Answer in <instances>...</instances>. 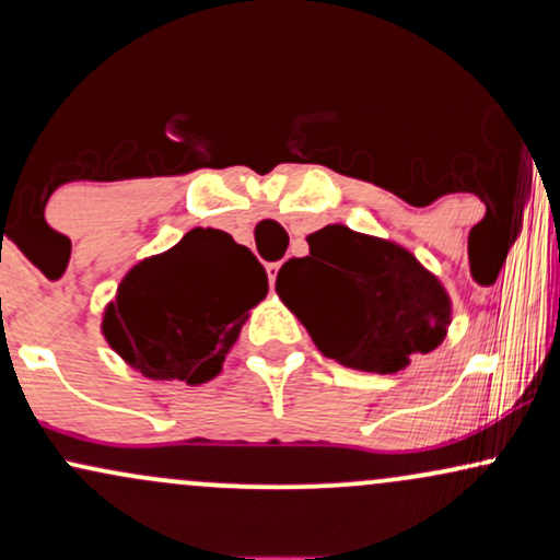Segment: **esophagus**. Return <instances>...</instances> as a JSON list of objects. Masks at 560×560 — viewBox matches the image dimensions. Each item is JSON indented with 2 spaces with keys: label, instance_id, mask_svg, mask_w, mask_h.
Listing matches in <instances>:
<instances>
[{
  "label": "esophagus",
  "instance_id": "esophagus-1",
  "mask_svg": "<svg viewBox=\"0 0 560 560\" xmlns=\"http://www.w3.org/2000/svg\"><path fill=\"white\" fill-rule=\"evenodd\" d=\"M279 268L281 262H268V281H271V289L276 284V276H279Z\"/></svg>",
  "mask_w": 560,
  "mask_h": 560
}]
</instances>
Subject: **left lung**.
Masks as SVG:
<instances>
[{"mask_svg": "<svg viewBox=\"0 0 560 560\" xmlns=\"http://www.w3.org/2000/svg\"><path fill=\"white\" fill-rule=\"evenodd\" d=\"M276 292L326 358L369 374H395L445 339L453 302L413 253L389 240L326 226L307 236Z\"/></svg>", "mask_w": 560, "mask_h": 560, "instance_id": "1", "label": "left lung"}]
</instances>
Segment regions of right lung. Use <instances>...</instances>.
<instances>
[{"instance_id": "1", "label": "right lung", "mask_w": 560, "mask_h": 560, "mask_svg": "<svg viewBox=\"0 0 560 560\" xmlns=\"http://www.w3.org/2000/svg\"><path fill=\"white\" fill-rule=\"evenodd\" d=\"M268 294L258 258L226 231L191 229L139 260L107 302L102 334L139 374L191 387L221 374L249 311Z\"/></svg>"}]
</instances>
